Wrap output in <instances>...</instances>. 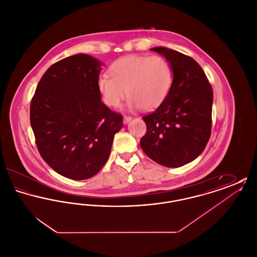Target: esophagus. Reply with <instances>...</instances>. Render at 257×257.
I'll use <instances>...</instances> for the list:
<instances>
[{"label": "esophagus", "instance_id": "obj_1", "mask_svg": "<svg viewBox=\"0 0 257 257\" xmlns=\"http://www.w3.org/2000/svg\"><path fill=\"white\" fill-rule=\"evenodd\" d=\"M131 120H132V117H131V116L125 115V116L123 117V123H124V124H127V123L130 122Z\"/></svg>", "mask_w": 257, "mask_h": 257}]
</instances>
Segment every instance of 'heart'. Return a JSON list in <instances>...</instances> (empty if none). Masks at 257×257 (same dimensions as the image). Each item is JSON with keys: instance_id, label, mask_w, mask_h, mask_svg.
<instances>
[{"instance_id": "b5f03b06", "label": "heart", "mask_w": 257, "mask_h": 257, "mask_svg": "<svg viewBox=\"0 0 257 257\" xmlns=\"http://www.w3.org/2000/svg\"><path fill=\"white\" fill-rule=\"evenodd\" d=\"M110 73L111 78L99 77L97 86L104 103L111 108L119 107L127 92L131 109H156L172 84L171 64L161 56L123 57L110 65Z\"/></svg>"}]
</instances>
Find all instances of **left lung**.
Listing matches in <instances>:
<instances>
[{
	"label": "left lung",
	"mask_w": 257,
	"mask_h": 257,
	"mask_svg": "<svg viewBox=\"0 0 257 257\" xmlns=\"http://www.w3.org/2000/svg\"><path fill=\"white\" fill-rule=\"evenodd\" d=\"M150 50L170 62L173 80L158 109L143 117L147 134L140 144L154 162L167 168H179L197 158L207 145L213 90L204 71L191 57L166 47Z\"/></svg>",
	"instance_id": "8db88e82"
}]
</instances>
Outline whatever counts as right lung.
Masks as SVG:
<instances>
[{
  "instance_id": "1",
  "label": "right lung",
  "mask_w": 257,
  "mask_h": 257,
  "mask_svg": "<svg viewBox=\"0 0 257 257\" xmlns=\"http://www.w3.org/2000/svg\"><path fill=\"white\" fill-rule=\"evenodd\" d=\"M102 65L86 54L54 63L31 102V125L42 159L69 179L98 173L122 128V115L101 101L97 82Z\"/></svg>"
}]
</instances>
